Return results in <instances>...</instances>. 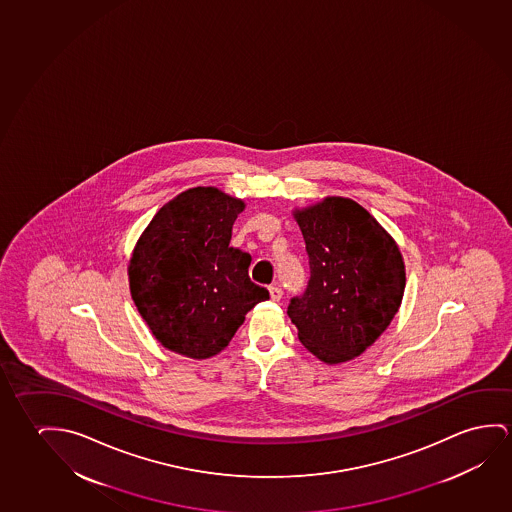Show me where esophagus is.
Segmentation results:
<instances>
[{
  "label": "esophagus",
  "instance_id": "34e87169",
  "mask_svg": "<svg viewBox=\"0 0 512 512\" xmlns=\"http://www.w3.org/2000/svg\"><path fill=\"white\" fill-rule=\"evenodd\" d=\"M269 294H271L273 301H278V299L282 298V289L278 285H271L269 287Z\"/></svg>",
  "mask_w": 512,
  "mask_h": 512
}]
</instances>
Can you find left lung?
<instances>
[{
	"label": "left lung",
	"mask_w": 512,
	"mask_h": 512,
	"mask_svg": "<svg viewBox=\"0 0 512 512\" xmlns=\"http://www.w3.org/2000/svg\"><path fill=\"white\" fill-rule=\"evenodd\" d=\"M308 255L307 289L287 314L298 339L324 363L353 360L372 346L401 307L406 273L385 228L351 198L296 211Z\"/></svg>",
	"instance_id": "obj_1"
}]
</instances>
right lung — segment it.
Returning a JSON list of instances; mask_svg holds the SVG:
<instances>
[{
	"label": "right lung",
	"mask_w": 512,
	"mask_h": 512,
	"mask_svg": "<svg viewBox=\"0 0 512 512\" xmlns=\"http://www.w3.org/2000/svg\"><path fill=\"white\" fill-rule=\"evenodd\" d=\"M243 200L193 188L159 209L134 248L129 287L154 337L189 358L220 353L266 287L248 275L252 255L232 248Z\"/></svg>",
	"instance_id": "add662e5"
}]
</instances>
